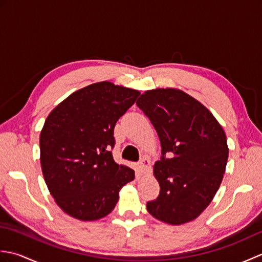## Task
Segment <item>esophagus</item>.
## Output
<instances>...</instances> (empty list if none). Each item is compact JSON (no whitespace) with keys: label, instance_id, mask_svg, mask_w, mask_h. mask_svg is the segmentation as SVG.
Masks as SVG:
<instances>
[{"label":"esophagus","instance_id":"obj_1","mask_svg":"<svg viewBox=\"0 0 262 262\" xmlns=\"http://www.w3.org/2000/svg\"><path fill=\"white\" fill-rule=\"evenodd\" d=\"M140 170H141L142 173H144V174H146V173H148L149 171H151V168H149V160L148 159L144 158L141 161V162H140Z\"/></svg>","mask_w":262,"mask_h":262}]
</instances>
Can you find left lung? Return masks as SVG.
I'll list each match as a JSON object with an SVG mask.
<instances>
[{
  "label": "left lung",
  "mask_w": 262,
  "mask_h": 262,
  "mask_svg": "<svg viewBox=\"0 0 262 262\" xmlns=\"http://www.w3.org/2000/svg\"><path fill=\"white\" fill-rule=\"evenodd\" d=\"M136 104L151 120L162 148L153 172L160 194L146 204L147 211L170 225L189 223L210 204L223 180L229 158L225 132L202 102L179 89L147 90Z\"/></svg>",
  "instance_id": "1"
}]
</instances>
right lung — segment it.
<instances>
[{"instance_id": "add662e5", "label": "right lung", "mask_w": 262, "mask_h": 262, "mask_svg": "<svg viewBox=\"0 0 262 262\" xmlns=\"http://www.w3.org/2000/svg\"><path fill=\"white\" fill-rule=\"evenodd\" d=\"M141 92L108 81L82 88L55 107L40 132V164L55 203L73 219L110 214L134 170L115 162L114 128Z\"/></svg>"}]
</instances>
